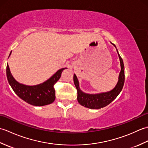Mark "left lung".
Returning a JSON list of instances; mask_svg holds the SVG:
<instances>
[{"label":"left lung","mask_w":148,"mask_h":148,"mask_svg":"<svg viewBox=\"0 0 148 148\" xmlns=\"http://www.w3.org/2000/svg\"><path fill=\"white\" fill-rule=\"evenodd\" d=\"M111 44L116 48L114 44ZM116 50H117L119 62H120L121 71L119 72L117 84H116L114 88L111 91L95 94L84 93L80 89L79 86V81H78L76 74H74V83L77 91V101L81 106L92 109H98L104 108V107L109 105L110 103L112 102L118 97L119 93L121 92L125 82V67L123 61L121 57L119 55L118 49H116Z\"/></svg>","instance_id":"1"}]
</instances>
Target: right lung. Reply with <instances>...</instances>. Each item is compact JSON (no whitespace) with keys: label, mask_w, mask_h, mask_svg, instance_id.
Returning <instances> with one entry per match:
<instances>
[{"label":"right lung","mask_w":148,"mask_h":148,"mask_svg":"<svg viewBox=\"0 0 148 148\" xmlns=\"http://www.w3.org/2000/svg\"><path fill=\"white\" fill-rule=\"evenodd\" d=\"M11 54V52L9 57ZM65 69L67 68L59 69L48 80L33 86L25 85L18 82L11 74L8 64L6 68V75L9 85L21 99L30 105L43 106L50 104L55 101V91L53 86L60 78L62 71Z\"/></svg>","instance_id":"1"}]
</instances>
